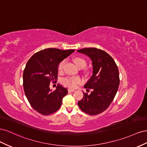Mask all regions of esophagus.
Segmentation results:
<instances>
[{
  "label": "esophagus",
  "instance_id": "1",
  "mask_svg": "<svg viewBox=\"0 0 147 147\" xmlns=\"http://www.w3.org/2000/svg\"><path fill=\"white\" fill-rule=\"evenodd\" d=\"M68 92H74V90L72 89H68Z\"/></svg>",
  "mask_w": 147,
  "mask_h": 147
}]
</instances>
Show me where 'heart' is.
I'll list each match as a JSON object with an SVG mask.
<instances>
[{
	"label": "heart",
	"instance_id": "1",
	"mask_svg": "<svg viewBox=\"0 0 147 147\" xmlns=\"http://www.w3.org/2000/svg\"><path fill=\"white\" fill-rule=\"evenodd\" d=\"M74 61L75 63V64H76V66L79 68H82L84 67H85V66L86 65V61L81 57H75L74 58ZM65 63V60L61 61L59 63V64L58 65V71H62L63 68ZM61 82L63 84H64L71 88H73L76 87L78 84L81 83V79L79 77L68 76V77L61 79Z\"/></svg>",
	"mask_w": 147,
	"mask_h": 147
}]
</instances>
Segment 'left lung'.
<instances>
[{
  "mask_svg": "<svg viewBox=\"0 0 147 147\" xmlns=\"http://www.w3.org/2000/svg\"><path fill=\"white\" fill-rule=\"evenodd\" d=\"M89 57L92 62L93 74L84 85L92 89L90 94L83 92V98L78 104L84 112L90 115L100 114L110 105L119 85V74L115 60L103 50L96 48L78 50Z\"/></svg>",
  "mask_w": 147,
  "mask_h": 147,
  "instance_id": "obj_1",
  "label": "left lung"
}]
</instances>
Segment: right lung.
<instances>
[{
    "mask_svg": "<svg viewBox=\"0 0 147 147\" xmlns=\"http://www.w3.org/2000/svg\"><path fill=\"white\" fill-rule=\"evenodd\" d=\"M74 51L46 49L34 54L27 62L23 75L25 95L32 108L40 114L49 115L60 108L68 90L58 84L52 91L50 83L57 79L59 63Z\"/></svg>",
    "mask_w": 147,
    "mask_h": 147,
    "instance_id": "obj_1",
    "label": "right lung"
}]
</instances>
